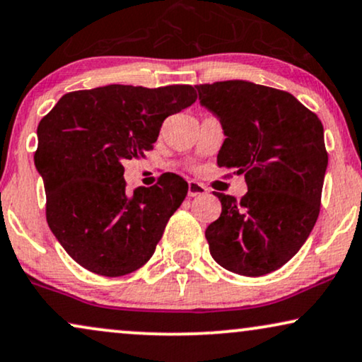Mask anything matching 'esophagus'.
Returning <instances> with one entry per match:
<instances>
[{"label": "esophagus", "mask_w": 362, "mask_h": 362, "mask_svg": "<svg viewBox=\"0 0 362 362\" xmlns=\"http://www.w3.org/2000/svg\"><path fill=\"white\" fill-rule=\"evenodd\" d=\"M206 187L204 184H199V182L190 180L189 182V197H200L206 194Z\"/></svg>", "instance_id": "esophagus-1"}]
</instances>
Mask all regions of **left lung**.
Listing matches in <instances>:
<instances>
[{
  "label": "left lung",
  "mask_w": 362,
  "mask_h": 362,
  "mask_svg": "<svg viewBox=\"0 0 362 362\" xmlns=\"http://www.w3.org/2000/svg\"><path fill=\"white\" fill-rule=\"evenodd\" d=\"M221 120L216 163L245 175L240 200L215 192L221 214L205 230L220 267L245 276L281 268L310 237L327 167L322 124L295 95L247 81L195 86Z\"/></svg>",
  "instance_id": "8db88e82"
}]
</instances>
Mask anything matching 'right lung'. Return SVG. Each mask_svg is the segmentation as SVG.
<instances>
[{
    "label": "right lung",
    "instance_id": "add662e5",
    "mask_svg": "<svg viewBox=\"0 0 362 362\" xmlns=\"http://www.w3.org/2000/svg\"><path fill=\"white\" fill-rule=\"evenodd\" d=\"M197 100L192 86L110 84L67 93L37 125L35 165L46 220L67 255L89 272L124 276L156 252L189 184L163 173L129 195L124 162L152 151L162 122Z\"/></svg>",
    "mask_w": 362,
    "mask_h": 362
}]
</instances>
